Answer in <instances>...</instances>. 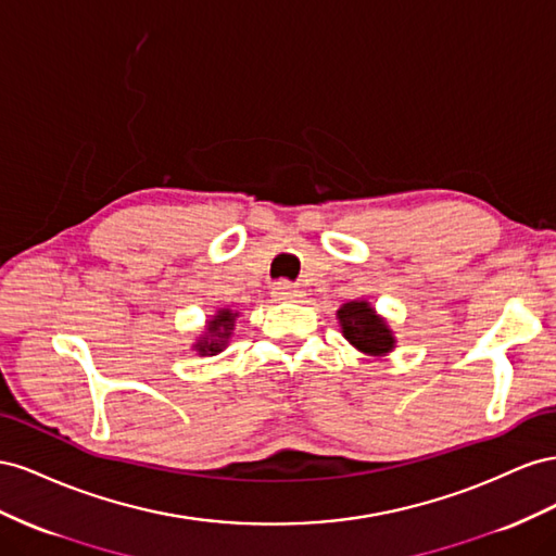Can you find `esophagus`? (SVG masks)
Wrapping results in <instances>:
<instances>
[{
    "label": "esophagus",
    "instance_id": "34e87169",
    "mask_svg": "<svg viewBox=\"0 0 556 556\" xmlns=\"http://www.w3.org/2000/svg\"><path fill=\"white\" fill-rule=\"evenodd\" d=\"M273 298L279 300V303H293V300L303 298V291H300L298 287H293V283H289V281H279V283H275Z\"/></svg>",
    "mask_w": 556,
    "mask_h": 556
}]
</instances>
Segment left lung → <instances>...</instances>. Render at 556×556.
<instances>
[{
  "label": "left lung",
  "mask_w": 556,
  "mask_h": 556,
  "mask_svg": "<svg viewBox=\"0 0 556 556\" xmlns=\"http://www.w3.org/2000/svg\"><path fill=\"white\" fill-rule=\"evenodd\" d=\"M338 324L344 340L361 354L382 358L395 349V336L389 321L368 303V300H349L338 309Z\"/></svg>",
  "instance_id": "8db88e82"
}]
</instances>
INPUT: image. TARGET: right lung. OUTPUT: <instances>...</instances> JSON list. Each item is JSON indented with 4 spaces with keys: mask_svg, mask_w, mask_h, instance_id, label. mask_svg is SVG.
<instances>
[{
    "mask_svg": "<svg viewBox=\"0 0 556 556\" xmlns=\"http://www.w3.org/2000/svg\"><path fill=\"white\" fill-rule=\"evenodd\" d=\"M237 319H240V312H237V309L218 307L210 316L207 324H204V330L195 338V342H193V346H190V349H193L198 356H216V354H220L228 346L230 338H232V330H235Z\"/></svg>",
    "mask_w": 556,
    "mask_h": 556,
    "instance_id": "right-lung-1",
    "label": "right lung"
}]
</instances>
